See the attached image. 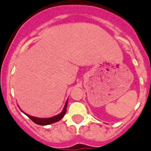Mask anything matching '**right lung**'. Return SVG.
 Instances as JSON below:
<instances>
[{
    "instance_id": "add662e5",
    "label": "right lung",
    "mask_w": 151,
    "mask_h": 151,
    "mask_svg": "<svg viewBox=\"0 0 151 151\" xmlns=\"http://www.w3.org/2000/svg\"><path fill=\"white\" fill-rule=\"evenodd\" d=\"M67 106H68V101H67L66 103H65L64 109H63V111L61 112V113L55 115V116H53V117L48 118V119H40V118L33 117V116L29 115H27V114H26V115H27V116H28V117L29 118L32 122H33L36 123V124H40V125H47V124H52V123L56 122H58L59 120H61V119L64 117V115H65V113H66Z\"/></svg>"
}]
</instances>
